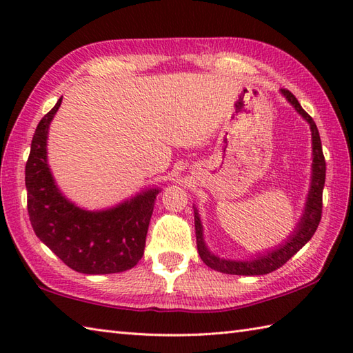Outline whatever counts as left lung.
I'll return each mask as SVG.
<instances>
[{
	"label": "left lung",
	"mask_w": 353,
	"mask_h": 353,
	"mask_svg": "<svg viewBox=\"0 0 353 353\" xmlns=\"http://www.w3.org/2000/svg\"><path fill=\"white\" fill-rule=\"evenodd\" d=\"M281 94L287 99L296 112L301 115L311 129L312 141V165H311V183L308 197L305 201V208L301 220L296 224L294 230L287 236L283 243L273 247L267 252L254 254L250 259H224L216 256L215 253L208 249L203 236V226H201L200 214L196 206L194 208V224H196V238H197V250L201 261L208 267L226 274H239V276H261L272 273L274 270L282 267L285 262L291 259L302 247L312 238L314 232L317 230L321 219V196H323L325 177H326V162L321 150V141L314 119L302 109L301 103L287 89H281Z\"/></svg>",
	"instance_id": "1"
}]
</instances>
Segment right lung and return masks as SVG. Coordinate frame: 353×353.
Masks as SVG:
<instances>
[{
  "mask_svg": "<svg viewBox=\"0 0 353 353\" xmlns=\"http://www.w3.org/2000/svg\"><path fill=\"white\" fill-rule=\"evenodd\" d=\"M61 104L62 97L37 124L26 165L27 208L33 230L56 256L79 273L125 272L144 254L161 188L142 190L101 211H88L66 199L52 177L47 156L50 124Z\"/></svg>",
  "mask_w": 353,
  "mask_h": 353,
  "instance_id": "obj_1",
  "label": "right lung"
}]
</instances>
